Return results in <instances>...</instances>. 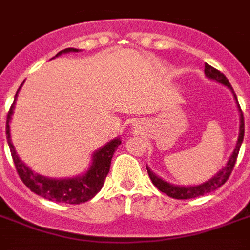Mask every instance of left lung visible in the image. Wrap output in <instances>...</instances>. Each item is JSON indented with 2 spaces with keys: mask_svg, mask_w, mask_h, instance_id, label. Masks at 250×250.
Segmentation results:
<instances>
[{
  "mask_svg": "<svg viewBox=\"0 0 250 250\" xmlns=\"http://www.w3.org/2000/svg\"><path fill=\"white\" fill-rule=\"evenodd\" d=\"M205 75L210 79L215 80L218 83L223 84V85L229 86V89L232 90V86L229 84V79L226 78L225 74H222L219 70L217 68L211 67L210 64L205 63ZM235 93V92H233ZM235 98L237 100L236 94H233ZM240 133H239V139H237V144L236 148L233 150L232 156L229 160L226 167H223L219 172H218L213 179H210L209 182L204 183L201 186H196V187H178V186H172L170 183L165 182L162 179H160L158 176L153 174L152 171L148 168V174L149 178L152 179V183L154 186L161 190V192H164L165 194L167 196H170L172 198H176V200H188V198H193V197H200V196H204V194L209 193V192H213V190L218 189L219 187H222L225 184L227 180H229V175L232 172L233 166L236 164L237 156H239V150H240L241 143H243V139H244V115H243V111L240 109Z\"/></svg>",
  "mask_w": 250,
  "mask_h": 250,
  "instance_id": "obj_1",
  "label": "left lung"
}]
</instances>
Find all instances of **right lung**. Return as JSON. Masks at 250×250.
<instances>
[{"label":"right lung","instance_id":"obj_1","mask_svg":"<svg viewBox=\"0 0 250 250\" xmlns=\"http://www.w3.org/2000/svg\"><path fill=\"white\" fill-rule=\"evenodd\" d=\"M67 52H78V49L67 48L64 50H61L57 56ZM17 94L14 97V102L17 100ZM14 102L11 107H10L9 113H7V118H6V139H7V143H9L10 152H11V157H13L18 175H19L21 182L27 186V188L32 190L33 193L39 194L41 197L54 202L82 204V202H85L92 197H94L98 190L101 189L102 186H104L105 178L107 176V172L110 170L111 158L114 156V152L117 150L118 145L121 144V139H114L110 143H107L104 148L94 153L92 167L83 176L75 179H60V180L44 178L41 175L33 174L28 167L25 166L23 162H21V160L18 158L17 153L14 150V146L11 144V140H10L9 128V122L10 118H11V114H13Z\"/></svg>","mask_w":250,"mask_h":250}]
</instances>
